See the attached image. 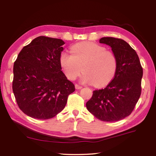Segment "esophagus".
I'll list each match as a JSON object with an SVG mask.
<instances>
[{
  "label": "esophagus",
  "instance_id": "1",
  "mask_svg": "<svg viewBox=\"0 0 156 156\" xmlns=\"http://www.w3.org/2000/svg\"><path fill=\"white\" fill-rule=\"evenodd\" d=\"M75 88L76 89H78V90H79V89H81L82 87H81V86L78 85V84H75Z\"/></svg>",
  "mask_w": 156,
  "mask_h": 156
}]
</instances>
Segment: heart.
I'll return each instance as SVG.
<instances>
[{
    "label": "heart",
    "instance_id": "b5f03b06",
    "mask_svg": "<svg viewBox=\"0 0 156 156\" xmlns=\"http://www.w3.org/2000/svg\"><path fill=\"white\" fill-rule=\"evenodd\" d=\"M70 52L71 54L63 51L59 56L62 70L69 80H75L82 69V83L102 87L113 79L117 69V58L103 46L93 42H81L72 45Z\"/></svg>",
    "mask_w": 156,
    "mask_h": 156
}]
</instances>
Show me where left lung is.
<instances>
[{
    "instance_id": "8db88e82",
    "label": "left lung",
    "mask_w": 156,
    "mask_h": 156,
    "mask_svg": "<svg viewBox=\"0 0 156 156\" xmlns=\"http://www.w3.org/2000/svg\"><path fill=\"white\" fill-rule=\"evenodd\" d=\"M99 42L111 48L117 60V69L107 87L93 91L86 105L99 120L115 122L130 115L137 104L141 92L143 68L136 51L125 41L102 37Z\"/></svg>"
}]
</instances>
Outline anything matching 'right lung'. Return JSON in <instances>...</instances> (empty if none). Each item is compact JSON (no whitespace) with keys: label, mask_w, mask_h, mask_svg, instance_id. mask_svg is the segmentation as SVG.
<instances>
[{"label":"right lung","mask_w":156,"mask_h":156,"mask_svg":"<svg viewBox=\"0 0 156 156\" xmlns=\"http://www.w3.org/2000/svg\"><path fill=\"white\" fill-rule=\"evenodd\" d=\"M64 44L60 39L36 37L21 49L14 63L12 91L19 108L29 117H55L75 90L59 64Z\"/></svg>","instance_id":"1"}]
</instances>
